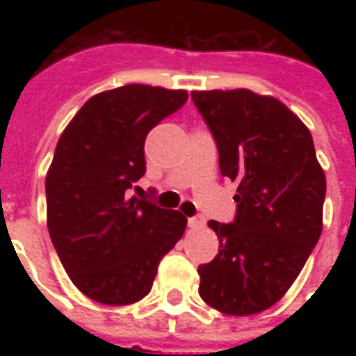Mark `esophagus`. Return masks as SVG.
Instances as JSON below:
<instances>
[{
  "mask_svg": "<svg viewBox=\"0 0 356 356\" xmlns=\"http://www.w3.org/2000/svg\"><path fill=\"white\" fill-rule=\"evenodd\" d=\"M205 216H201V214H195V216L188 218V225L192 229H201V227H205Z\"/></svg>",
  "mask_w": 356,
  "mask_h": 356,
  "instance_id": "34e87169",
  "label": "esophagus"
}]
</instances>
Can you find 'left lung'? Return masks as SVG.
Returning a JSON list of instances; mask_svg holds the SVG:
<instances>
[{"label": "left lung", "mask_w": 356, "mask_h": 356, "mask_svg": "<svg viewBox=\"0 0 356 356\" xmlns=\"http://www.w3.org/2000/svg\"><path fill=\"white\" fill-rule=\"evenodd\" d=\"M220 172L238 184L233 223L211 222L220 251L197 268L200 296L229 316L275 305L320 240L325 173L310 131L279 99L245 88L192 92Z\"/></svg>", "instance_id": "left-lung-1"}]
</instances>
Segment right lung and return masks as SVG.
Returning a JSON list of instances; mask_svg holds the SVG:
<instances>
[{"instance_id":"obj_1","label":"right lung","mask_w":356,"mask_h":356,"mask_svg":"<svg viewBox=\"0 0 356 356\" xmlns=\"http://www.w3.org/2000/svg\"><path fill=\"white\" fill-rule=\"evenodd\" d=\"M186 99L184 90L120 86L90 97L58 138L46 177L47 229L72 282L97 303L145 298L183 236L181 212L129 190L145 173L147 133Z\"/></svg>"}]
</instances>
